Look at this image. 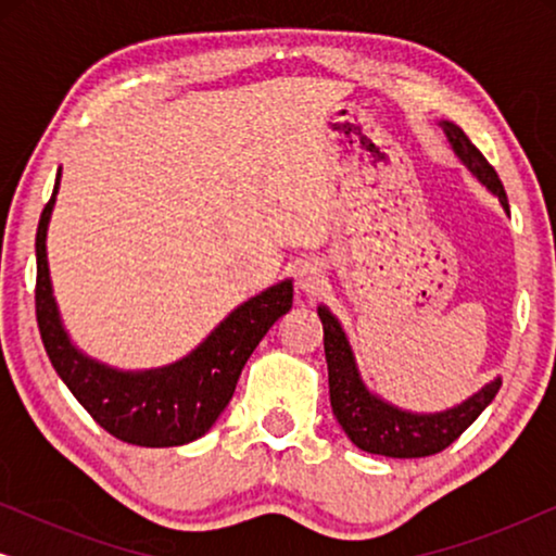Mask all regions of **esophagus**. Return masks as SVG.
Segmentation results:
<instances>
[{"label": "esophagus", "mask_w": 556, "mask_h": 556, "mask_svg": "<svg viewBox=\"0 0 556 556\" xmlns=\"http://www.w3.org/2000/svg\"><path fill=\"white\" fill-rule=\"evenodd\" d=\"M324 283H326V276H324L321 265H318V263L306 261V263H301L299 268H295V286H299L303 293L314 295V293L321 291Z\"/></svg>", "instance_id": "1"}]
</instances>
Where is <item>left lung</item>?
I'll return each mask as SVG.
<instances>
[{
  "label": "left lung",
  "instance_id": "left-lung-1",
  "mask_svg": "<svg viewBox=\"0 0 556 556\" xmlns=\"http://www.w3.org/2000/svg\"><path fill=\"white\" fill-rule=\"evenodd\" d=\"M440 126H443L447 141H451L460 162L498 197L501 207L508 212V200L496 169L470 143L463 128L451 124V121H443ZM318 318L324 324V352L326 364H329L331 409L337 415L341 430L362 451L387 455V458H425V455H435L455 443L473 425L476 417L491 405V400L496 397L501 379H493L491 384H485L473 397L458 407L445 409V413L417 415L394 407L364 387L352 346H349L346 333L337 321V316L326 306H318Z\"/></svg>",
  "mask_w": 556,
  "mask_h": 556
}]
</instances>
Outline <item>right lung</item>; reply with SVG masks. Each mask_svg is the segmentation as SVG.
Listing matches in <instances>:
<instances>
[{"label":"right lung","mask_w":556,"mask_h":556,"mask_svg":"<svg viewBox=\"0 0 556 556\" xmlns=\"http://www.w3.org/2000/svg\"><path fill=\"white\" fill-rule=\"evenodd\" d=\"M60 187V172L50 202L37 225L35 314L52 367L88 409V415L113 438L141 447L185 445L207 432L232 400L240 371L280 316L293 306L291 280L268 288L232 311L192 354L169 367L118 371L78 352L60 324L52 299L48 223Z\"/></svg>","instance_id":"add662e5"}]
</instances>
